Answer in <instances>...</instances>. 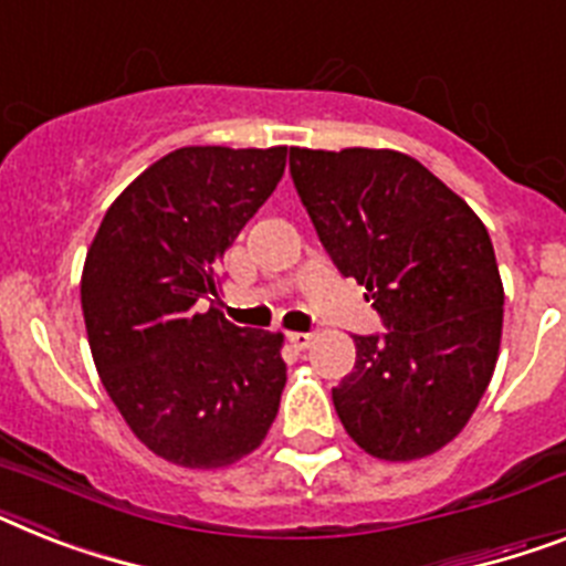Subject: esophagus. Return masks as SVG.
Segmentation results:
<instances>
[{
  "mask_svg": "<svg viewBox=\"0 0 566 566\" xmlns=\"http://www.w3.org/2000/svg\"><path fill=\"white\" fill-rule=\"evenodd\" d=\"M287 342H291L296 350H305V348H311L313 336L311 334H287Z\"/></svg>",
  "mask_w": 566,
  "mask_h": 566,
  "instance_id": "34e87169",
  "label": "esophagus"
}]
</instances>
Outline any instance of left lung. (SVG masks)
Masks as SVG:
<instances>
[{"instance_id":"1","label":"left lung","mask_w":566,"mask_h":566,"mask_svg":"<svg viewBox=\"0 0 566 566\" xmlns=\"http://www.w3.org/2000/svg\"><path fill=\"white\" fill-rule=\"evenodd\" d=\"M291 175L327 255L388 327L354 336L336 415L374 458H429L463 431L495 374L503 284L486 227L402 151L293 146Z\"/></svg>"}]
</instances>
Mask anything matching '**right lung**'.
Returning <instances> with one entry per match:
<instances>
[{"label":"right lung","instance_id":"1","mask_svg":"<svg viewBox=\"0 0 566 566\" xmlns=\"http://www.w3.org/2000/svg\"><path fill=\"white\" fill-rule=\"evenodd\" d=\"M284 164L287 146L169 151L114 198L85 255L80 302L99 379L137 440L175 467H232L279 415L284 336L235 327L212 298L227 247Z\"/></svg>","mask_w":566,"mask_h":566}]
</instances>
